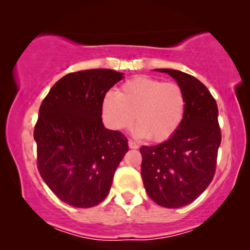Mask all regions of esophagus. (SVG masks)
<instances>
[{"instance_id":"esophagus-1","label":"esophagus","mask_w":250,"mask_h":250,"mask_svg":"<svg viewBox=\"0 0 250 250\" xmlns=\"http://www.w3.org/2000/svg\"><path fill=\"white\" fill-rule=\"evenodd\" d=\"M128 145H129V148H130V149H137V148H139V145H137V143L135 141H133V140H129Z\"/></svg>"}]
</instances>
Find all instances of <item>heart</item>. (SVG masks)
Segmentation results:
<instances>
[{"label": "heart", "instance_id": "b5f03b06", "mask_svg": "<svg viewBox=\"0 0 250 250\" xmlns=\"http://www.w3.org/2000/svg\"><path fill=\"white\" fill-rule=\"evenodd\" d=\"M186 107L187 99L179 83L137 76L123 83L116 94H105L102 113L114 130L129 129L135 120L139 136L163 142L176 133Z\"/></svg>", "mask_w": 250, "mask_h": 250}]
</instances>
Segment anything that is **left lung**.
I'll return each instance as SVG.
<instances>
[{
    "label": "left lung",
    "instance_id": "1",
    "mask_svg": "<svg viewBox=\"0 0 250 250\" xmlns=\"http://www.w3.org/2000/svg\"><path fill=\"white\" fill-rule=\"evenodd\" d=\"M159 71L169 74L183 88L187 107L170 139L140 149L141 175L155 203L180 208L196 200L215 175L221 143L219 109L210 91L196 77L174 69Z\"/></svg>",
    "mask_w": 250,
    "mask_h": 250
}]
</instances>
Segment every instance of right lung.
<instances>
[{
    "mask_svg": "<svg viewBox=\"0 0 250 250\" xmlns=\"http://www.w3.org/2000/svg\"><path fill=\"white\" fill-rule=\"evenodd\" d=\"M122 79L111 69L67 74L41 103L34 129L37 168L51 191L73 207L105 199L129 149L127 137L105 129L101 117L105 94Z\"/></svg>",
    "mask_w": 250,
    "mask_h": 250,
    "instance_id": "add662e5",
    "label": "right lung"
}]
</instances>
